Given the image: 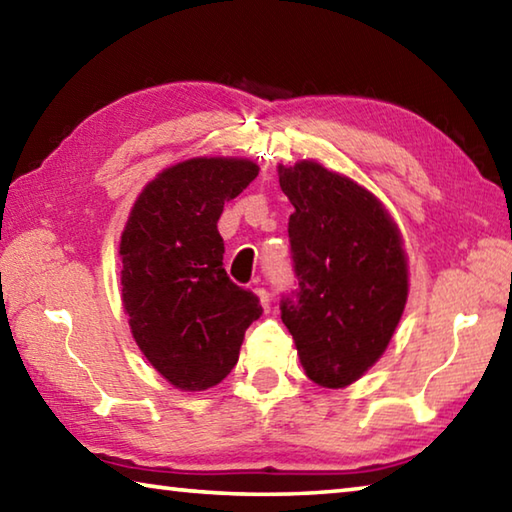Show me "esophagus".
<instances>
[{
    "label": "esophagus",
    "instance_id": "esophagus-1",
    "mask_svg": "<svg viewBox=\"0 0 512 512\" xmlns=\"http://www.w3.org/2000/svg\"><path fill=\"white\" fill-rule=\"evenodd\" d=\"M255 293H257V298H259V305L264 307V311L271 309V296H268L266 289H255Z\"/></svg>",
    "mask_w": 512,
    "mask_h": 512
}]
</instances>
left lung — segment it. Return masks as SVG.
<instances>
[{"mask_svg": "<svg viewBox=\"0 0 512 512\" xmlns=\"http://www.w3.org/2000/svg\"><path fill=\"white\" fill-rule=\"evenodd\" d=\"M296 212L289 241L298 289L282 300V323L305 375L345 388L375 366L409 298L402 232L384 203L316 160L277 167Z\"/></svg>", "mask_w": 512, "mask_h": 512, "instance_id": "obj_1", "label": "left lung"}]
</instances>
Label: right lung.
<instances>
[{"label": "right lung", "mask_w": 512, "mask_h": 512, "mask_svg": "<svg viewBox=\"0 0 512 512\" xmlns=\"http://www.w3.org/2000/svg\"><path fill=\"white\" fill-rule=\"evenodd\" d=\"M248 158H192L142 189L121 232V302L146 361L178 391H207L237 366L262 316L223 268L216 221L257 178Z\"/></svg>", "instance_id": "obj_1"}]
</instances>
